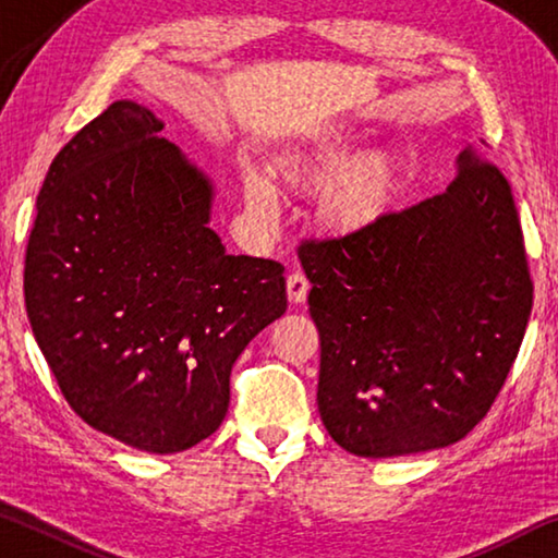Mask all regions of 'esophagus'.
<instances>
[{
	"label": "esophagus",
	"instance_id": "34e87169",
	"mask_svg": "<svg viewBox=\"0 0 558 558\" xmlns=\"http://www.w3.org/2000/svg\"><path fill=\"white\" fill-rule=\"evenodd\" d=\"M286 286H288V300L292 302V305H302V302L307 300L310 282L305 276H302V272H292V276H288Z\"/></svg>",
	"mask_w": 558,
	"mask_h": 558
}]
</instances>
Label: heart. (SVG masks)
I'll use <instances>...</instances> for the list:
<instances>
[{
  "label": "heart",
  "mask_w": 558,
  "mask_h": 558,
  "mask_svg": "<svg viewBox=\"0 0 558 558\" xmlns=\"http://www.w3.org/2000/svg\"><path fill=\"white\" fill-rule=\"evenodd\" d=\"M352 137L339 130L323 135L282 155L272 167L276 189L286 196H313L317 229L327 235H354L379 223L399 202L403 172L399 159L386 149H369L347 159ZM243 209L256 229L268 231L278 223L280 206L272 186L258 174L241 179Z\"/></svg>",
  "instance_id": "heart-1"
}]
</instances>
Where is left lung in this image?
Returning <instances> with one entry per match:
<instances>
[{"label": "left lung", "instance_id": "8db88e82", "mask_svg": "<svg viewBox=\"0 0 558 558\" xmlns=\"http://www.w3.org/2000/svg\"><path fill=\"white\" fill-rule=\"evenodd\" d=\"M446 192L362 233L305 243L317 409L339 448L401 458L485 418L532 313L512 189L468 149Z\"/></svg>", "mask_w": 558, "mask_h": 558}]
</instances>
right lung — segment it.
<instances>
[{"label": "right lung", "mask_w": 558, "mask_h": 558, "mask_svg": "<svg viewBox=\"0 0 558 558\" xmlns=\"http://www.w3.org/2000/svg\"><path fill=\"white\" fill-rule=\"evenodd\" d=\"M116 100L51 162L24 300L71 409L130 448L172 456L221 426L235 359L286 313L276 260L226 253L216 184Z\"/></svg>", "instance_id": "1"}]
</instances>
